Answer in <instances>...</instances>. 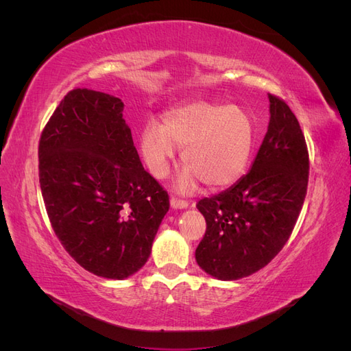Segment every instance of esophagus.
<instances>
[{
  "mask_svg": "<svg viewBox=\"0 0 351 351\" xmlns=\"http://www.w3.org/2000/svg\"><path fill=\"white\" fill-rule=\"evenodd\" d=\"M169 205H171V208L174 209H186L189 206V204L186 200H182L178 197H171L169 199Z\"/></svg>",
  "mask_w": 351,
  "mask_h": 351,
  "instance_id": "esophagus-1",
  "label": "esophagus"
}]
</instances>
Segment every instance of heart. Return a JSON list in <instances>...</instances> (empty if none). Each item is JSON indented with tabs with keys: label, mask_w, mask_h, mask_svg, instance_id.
Wrapping results in <instances>:
<instances>
[{
	"label": "heart",
	"mask_w": 351,
	"mask_h": 351,
	"mask_svg": "<svg viewBox=\"0 0 351 351\" xmlns=\"http://www.w3.org/2000/svg\"><path fill=\"white\" fill-rule=\"evenodd\" d=\"M182 147V162L176 187L192 192L197 178L210 189L234 183L243 174L253 147L250 117L234 105L205 99L184 102L167 111L159 125L149 121L141 136L143 161L151 174L164 178Z\"/></svg>",
	"instance_id": "heart-1"
}]
</instances>
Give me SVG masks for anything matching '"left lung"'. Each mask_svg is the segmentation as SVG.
<instances>
[{
  "mask_svg": "<svg viewBox=\"0 0 351 351\" xmlns=\"http://www.w3.org/2000/svg\"><path fill=\"white\" fill-rule=\"evenodd\" d=\"M268 98V132L250 171L196 205L206 221L196 262L222 281L267 267L290 239L306 197L309 154L300 124L281 98Z\"/></svg>",
  "mask_w": 351,
  "mask_h": 351,
  "instance_id": "obj_1",
  "label": "left lung"
}]
</instances>
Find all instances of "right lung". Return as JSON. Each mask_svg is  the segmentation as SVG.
I'll return each instance as SVG.
<instances>
[{
    "mask_svg": "<svg viewBox=\"0 0 351 351\" xmlns=\"http://www.w3.org/2000/svg\"><path fill=\"white\" fill-rule=\"evenodd\" d=\"M124 104L86 88L70 90L39 141V183L56 236L98 277L139 271L169 209L168 193L145 171L123 119Z\"/></svg>",
    "mask_w": 351,
    "mask_h": 351,
    "instance_id": "1",
    "label": "right lung"
}]
</instances>
